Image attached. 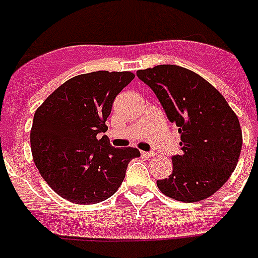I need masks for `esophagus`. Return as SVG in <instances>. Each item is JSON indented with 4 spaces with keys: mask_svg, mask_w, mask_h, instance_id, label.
Instances as JSON below:
<instances>
[{
    "mask_svg": "<svg viewBox=\"0 0 258 258\" xmlns=\"http://www.w3.org/2000/svg\"><path fill=\"white\" fill-rule=\"evenodd\" d=\"M142 156H144V158H154L155 152H146V151H142Z\"/></svg>",
    "mask_w": 258,
    "mask_h": 258,
    "instance_id": "obj_1",
    "label": "esophagus"
}]
</instances>
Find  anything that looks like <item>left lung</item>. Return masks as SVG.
<instances>
[{
	"instance_id": "1",
	"label": "left lung",
	"mask_w": 258,
	"mask_h": 258,
	"mask_svg": "<svg viewBox=\"0 0 258 258\" xmlns=\"http://www.w3.org/2000/svg\"><path fill=\"white\" fill-rule=\"evenodd\" d=\"M136 75L156 94L181 139L183 152L172 156V173L158 180V188L181 203L208 199L237 165L242 147L237 115L209 82L185 68L159 64Z\"/></svg>"
}]
</instances>
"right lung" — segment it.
<instances>
[{"mask_svg": "<svg viewBox=\"0 0 258 258\" xmlns=\"http://www.w3.org/2000/svg\"><path fill=\"white\" fill-rule=\"evenodd\" d=\"M135 78L131 71L73 77L37 108L30 131L33 160L54 192L75 204L111 198L139 150L111 147L106 135L114 99Z\"/></svg>", "mask_w": 258, "mask_h": 258, "instance_id": "obj_1", "label": "right lung"}]
</instances>
